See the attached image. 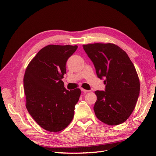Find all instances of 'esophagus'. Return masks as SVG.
<instances>
[{"mask_svg": "<svg viewBox=\"0 0 156 156\" xmlns=\"http://www.w3.org/2000/svg\"><path fill=\"white\" fill-rule=\"evenodd\" d=\"M81 91L83 92L84 93H86V92H89V90H85V89H84V88H81Z\"/></svg>", "mask_w": 156, "mask_h": 156, "instance_id": "obj_1", "label": "esophagus"}]
</instances>
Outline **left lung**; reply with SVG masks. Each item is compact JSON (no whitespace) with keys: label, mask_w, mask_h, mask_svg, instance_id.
I'll list each match as a JSON object with an SVG mask.
<instances>
[{"label":"left lung","mask_w":156,"mask_h":156,"mask_svg":"<svg viewBox=\"0 0 156 156\" xmlns=\"http://www.w3.org/2000/svg\"><path fill=\"white\" fill-rule=\"evenodd\" d=\"M98 77L105 79V90L95 92L94 110L98 119L107 125L123 123L131 115L137 101L140 82L128 55L114 44L83 45Z\"/></svg>","instance_id":"obj_1"}]
</instances>
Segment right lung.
Segmentation results:
<instances>
[{"label":"right lung","instance_id":"add662e5","mask_svg":"<svg viewBox=\"0 0 156 156\" xmlns=\"http://www.w3.org/2000/svg\"><path fill=\"white\" fill-rule=\"evenodd\" d=\"M77 49V45H47L25 70L26 107L36 123L48 131H62L73 120L81 90L69 91L61 79L66 73L68 59Z\"/></svg>","mask_w":156,"mask_h":156}]
</instances>
